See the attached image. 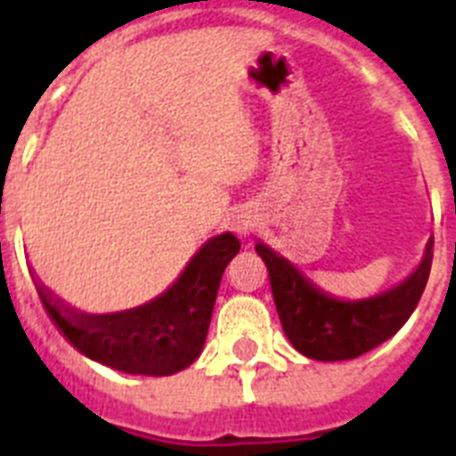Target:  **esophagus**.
<instances>
[{"label":"esophagus","instance_id":"esophagus-1","mask_svg":"<svg viewBox=\"0 0 456 456\" xmlns=\"http://www.w3.org/2000/svg\"><path fill=\"white\" fill-rule=\"evenodd\" d=\"M235 231L240 232V235H248V231H251V219H248V216H241V219H237Z\"/></svg>","mask_w":456,"mask_h":456}]
</instances>
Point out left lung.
<instances>
[{"mask_svg": "<svg viewBox=\"0 0 456 456\" xmlns=\"http://www.w3.org/2000/svg\"><path fill=\"white\" fill-rule=\"evenodd\" d=\"M432 247L429 240L416 272L400 285L361 301L326 294L263 241L256 251L267 265L273 304L292 347L313 361H347L379 347L404 326L425 292Z\"/></svg>", "mask_w": 456, "mask_h": 456, "instance_id": "8db88e82", "label": "left lung"}]
</instances>
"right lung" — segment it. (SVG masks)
<instances>
[{
  "instance_id": "right-lung-1",
  "label": "right lung",
  "mask_w": 456,
  "mask_h": 456,
  "mask_svg": "<svg viewBox=\"0 0 456 456\" xmlns=\"http://www.w3.org/2000/svg\"><path fill=\"white\" fill-rule=\"evenodd\" d=\"M240 247L232 232L212 237L167 292L120 313L91 315L70 308L38 278L36 289L56 329L79 354L125 374L168 377L203 352L221 276Z\"/></svg>"
}]
</instances>
